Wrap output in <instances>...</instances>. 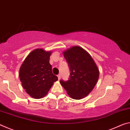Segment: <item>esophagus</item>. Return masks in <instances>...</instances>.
Masks as SVG:
<instances>
[{
  "mask_svg": "<svg viewBox=\"0 0 130 130\" xmlns=\"http://www.w3.org/2000/svg\"><path fill=\"white\" fill-rule=\"evenodd\" d=\"M57 77H58V80H60V78H61V74H58V75H57Z\"/></svg>",
  "mask_w": 130,
  "mask_h": 130,
  "instance_id": "esophagus-1",
  "label": "esophagus"
}]
</instances>
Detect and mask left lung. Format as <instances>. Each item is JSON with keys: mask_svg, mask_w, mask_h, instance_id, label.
I'll return each mask as SVG.
<instances>
[{"mask_svg": "<svg viewBox=\"0 0 130 130\" xmlns=\"http://www.w3.org/2000/svg\"><path fill=\"white\" fill-rule=\"evenodd\" d=\"M70 73L67 81L60 84L70 98L83 99L91 93L99 77V70L91 55L83 48L74 46L63 52Z\"/></svg>", "mask_w": 130, "mask_h": 130, "instance_id": "8db88e82", "label": "left lung"}]
</instances>
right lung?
<instances>
[{
    "mask_svg": "<svg viewBox=\"0 0 130 130\" xmlns=\"http://www.w3.org/2000/svg\"><path fill=\"white\" fill-rule=\"evenodd\" d=\"M52 52L37 49L30 53L21 65L19 78L26 93L34 99L46 96L58 77L52 73L49 60Z\"/></svg>",
    "mask_w": 130,
    "mask_h": 130,
    "instance_id": "1",
    "label": "right lung"
}]
</instances>
